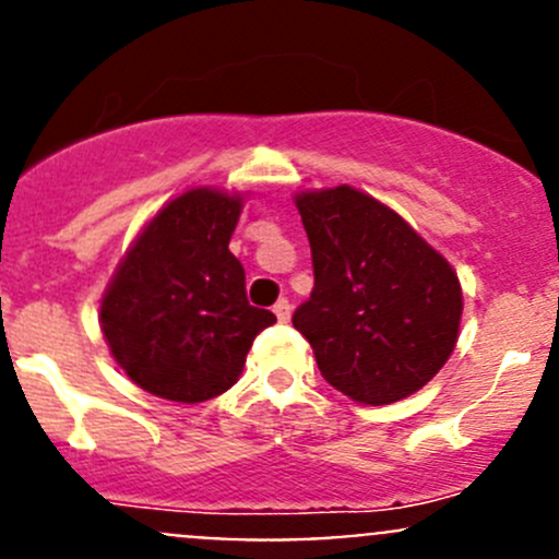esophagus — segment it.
<instances>
[{
  "label": "esophagus",
  "mask_w": 559,
  "mask_h": 559,
  "mask_svg": "<svg viewBox=\"0 0 559 559\" xmlns=\"http://www.w3.org/2000/svg\"><path fill=\"white\" fill-rule=\"evenodd\" d=\"M273 311H275V316H278V321H289V316H292V302L286 300V297H281V300L273 306Z\"/></svg>",
  "instance_id": "esophagus-1"
}]
</instances>
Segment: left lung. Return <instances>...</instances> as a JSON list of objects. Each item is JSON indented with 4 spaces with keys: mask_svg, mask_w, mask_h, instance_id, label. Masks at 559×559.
<instances>
[{
    "mask_svg": "<svg viewBox=\"0 0 559 559\" xmlns=\"http://www.w3.org/2000/svg\"><path fill=\"white\" fill-rule=\"evenodd\" d=\"M313 292L292 324L321 376L365 405L421 389L447 365L462 292L452 264L373 197L337 186L297 197Z\"/></svg>",
    "mask_w": 559,
    "mask_h": 559,
    "instance_id": "1",
    "label": "left lung"
}]
</instances>
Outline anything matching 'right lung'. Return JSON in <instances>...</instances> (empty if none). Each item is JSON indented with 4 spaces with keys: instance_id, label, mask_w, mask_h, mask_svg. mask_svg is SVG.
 <instances>
[{
    "instance_id": "add662e5",
    "label": "right lung",
    "mask_w": 559,
    "mask_h": 559,
    "mask_svg": "<svg viewBox=\"0 0 559 559\" xmlns=\"http://www.w3.org/2000/svg\"><path fill=\"white\" fill-rule=\"evenodd\" d=\"M240 197L191 189L162 207L118 267L103 332L123 373L145 392L202 403L227 392L253 337L275 321L246 297L229 251Z\"/></svg>"
}]
</instances>
